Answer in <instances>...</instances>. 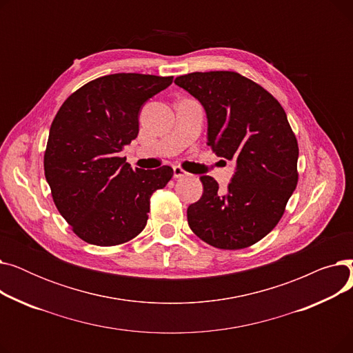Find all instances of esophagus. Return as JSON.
Here are the masks:
<instances>
[{
  "mask_svg": "<svg viewBox=\"0 0 353 353\" xmlns=\"http://www.w3.org/2000/svg\"><path fill=\"white\" fill-rule=\"evenodd\" d=\"M173 176H174V179H180V177H184V176H189V173L184 172V170L181 169V167L174 165V167H173Z\"/></svg>",
  "mask_w": 353,
  "mask_h": 353,
  "instance_id": "34e87169",
  "label": "esophagus"
}]
</instances>
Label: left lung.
Returning a JSON list of instances; mask_svg holds the SVG:
<instances>
[{"label": "left lung", "instance_id": "obj_1", "mask_svg": "<svg viewBox=\"0 0 353 353\" xmlns=\"http://www.w3.org/2000/svg\"><path fill=\"white\" fill-rule=\"evenodd\" d=\"M174 83L206 110L217 157L236 161L228 190L201 176L203 194L188 209L189 226L217 249H245L279 223L298 184L299 147L281 103L234 71L190 72Z\"/></svg>", "mask_w": 353, "mask_h": 353}]
</instances>
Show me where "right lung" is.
Segmentation results:
<instances>
[{"mask_svg":"<svg viewBox=\"0 0 353 353\" xmlns=\"http://www.w3.org/2000/svg\"><path fill=\"white\" fill-rule=\"evenodd\" d=\"M172 83L150 74H110L74 91L55 114L44 173L55 208L84 242L117 246L145 228L150 197L173 169L133 170L119 153L139 134L141 105Z\"/></svg>","mask_w":353,"mask_h":353,"instance_id":"add662e5","label":"right lung"}]
</instances>
